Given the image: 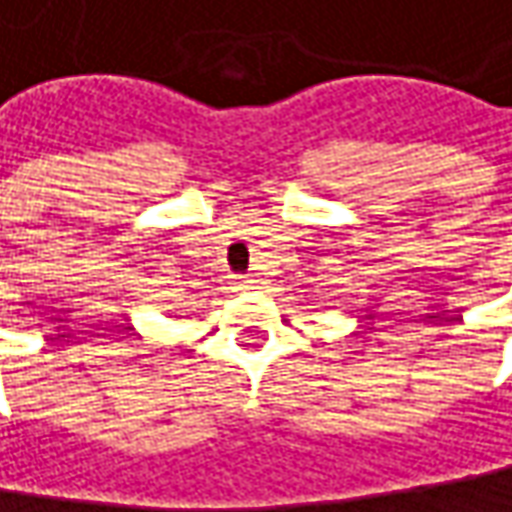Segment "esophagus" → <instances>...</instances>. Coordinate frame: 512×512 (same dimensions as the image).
<instances>
[{
  "label": "esophagus",
  "instance_id": "1",
  "mask_svg": "<svg viewBox=\"0 0 512 512\" xmlns=\"http://www.w3.org/2000/svg\"><path fill=\"white\" fill-rule=\"evenodd\" d=\"M237 289H252V280H237Z\"/></svg>",
  "mask_w": 512,
  "mask_h": 512
}]
</instances>
